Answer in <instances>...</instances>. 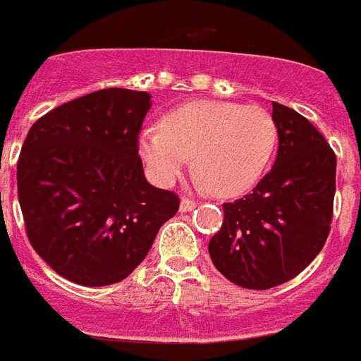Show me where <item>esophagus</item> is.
Returning a JSON list of instances; mask_svg holds the SVG:
<instances>
[{
    "mask_svg": "<svg viewBox=\"0 0 361 361\" xmlns=\"http://www.w3.org/2000/svg\"><path fill=\"white\" fill-rule=\"evenodd\" d=\"M196 207V202L190 200V198H183L180 204V211L181 213H187V211H192Z\"/></svg>",
    "mask_w": 361,
    "mask_h": 361,
    "instance_id": "34e87169",
    "label": "esophagus"
}]
</instances>
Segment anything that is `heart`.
<instances>
[{"instance_id": "1", "label": "heart", "mask_w": 361, "mask_h": 361, "mask_svg": "<svg viewBox=\"0 0 361 361\" xmlns=\"http://www.w3.org/2000/svg\"><path fill=\"white\" fill-rule=\"evenodd\" d=\"M278 128L259 105L200 99L171 111L163 128L140 133V154L161 183L195 172L219 196H239L256 185L276 150Z\"/></svg>"}]
</instances>
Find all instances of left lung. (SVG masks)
Masks as SVG:
<instances>
[{"instance_id": "1", "label": "left lung", "mask_w": 361, "mask_h": 361, "mask_svg": "<svg viewBox=\"0 0 361 361\" xmlns=\"http://www.w3.org/2000/svg\"><path fill=\"white\" fill-rule=\"evenodd\" d=\"M278 155L250 195L222 204L211 237L216 271L235 286L271 289L298 276L323 250L336 195V154L302 114L272 102Z\"/></svg>"}]
</instances>
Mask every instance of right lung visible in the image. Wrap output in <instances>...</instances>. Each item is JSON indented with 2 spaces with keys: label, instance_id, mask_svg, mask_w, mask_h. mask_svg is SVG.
Returning <instances> with one entry per match:
<instances>
[{
  "label": "right lung",
  "instance_id": "add662e5",
  "mask_svg": "<svg viewBox=\"0 0 361 361\" xmlns=\"http://www.w3.org/2000/svg\"><path fill=\"white\" fill-rule=\"evenodd\" d=\"M152 96L104 89L38 118L18 157L25 233L57 274L87 287L122 282L180 209L145 178L139 133Z\"/></svg>",
  "mask_w": 361,
  "mask_h": 361
}]
</instances>
